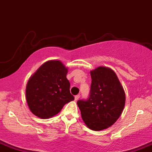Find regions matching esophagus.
I'll list each match as a JSON object with an SVG mask.
<instances>
[{
	"label": "esophagus",
	"mask_w": 152,
	"mask_h": 152,
	"mask_svg": "<svg viewBox=\"0 0 152 152\" xmlns=\"http://www.w3.org/2000/svg\"><path fill=\"white\" fill-rule=\"evenodd\" d=\"M79 97H80V95H79V94H78V95H76L75 96V100H78L79 99Z\"/></svg>",
	"instance_id": "obj_1"
}]
</instances>
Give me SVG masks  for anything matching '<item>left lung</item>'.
I'll use <instances>...</instances> for the list:
<instances>
[{
    "label": "left lung",
    "mask_w": 152,
    "mask_h": 152,
    "mask_svg": "<svg viewBox=\"0 0 152 152\" xmlns=\"http://www.w3.org/2000/svg\"><path fill=\"white\" fill-rule=\"evenodd\" d=\"M91 76L89 97L78 100L77 104L85 124L98 131L110 127L120 117L125 104V93L110 68L99 66L91 71Z\"/></svg>",
    "instance_id": "1"
}]
</instances>
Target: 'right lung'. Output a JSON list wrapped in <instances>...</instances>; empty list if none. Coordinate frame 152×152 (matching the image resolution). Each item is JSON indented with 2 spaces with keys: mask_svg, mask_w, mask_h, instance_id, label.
Returning a JSON list of instances; mask_svg holds the SVG:
<instances>
[{
  "mask_svg": "<svg viewBox=\"0 0 152 152\" xmlns=\"http://www.w3.org/2000/svg\"><path fill=\"white\" fill-rule=\"evenodd\" d=\"M67 68L58 60L44 63L28 80L26 100L31 113L40 118L55 115L74 100L66 79Z\"/></svg>",
  "mask_w": 152,
  "mask_h": 152,
  "instance_id": "add662e5",
  "label": "right lung"
}]
</instances>
